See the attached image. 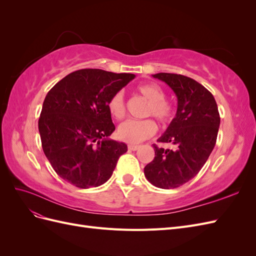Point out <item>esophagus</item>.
I'll use <instances>...</instances> for the list:
<instances>
[{"mask_svg":"<svg viewBox=\"0 0 256 256\" xmlns=\"http://www.w3.org/2000/svg\"><path fill=\"white\" fill-rule=\"evenodd\" d=\"M138 145H134V144H129L128 145V150H138Z\"/></svg>","mask_w":256,"mask_h":256,"instance_id":"1","label":"esophagus"}]
</instances>
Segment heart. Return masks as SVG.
Listing matches in <instances>:
<instances>
[{"instance_id": "b5f03b06", "label": "heart", "mask_w": 256, "mask_h": 256, "mask_svg": "<svg viewBox=\"0 0 256 256\" xmlns=\"http://www.w3.org/2000/svg\"><path fill=\"white\" fill-rule=\"evenodd\" d=\"M136 90L142 97L148 100L145 116H154L161 125H166L172 120L173 106L166 100L164 90L154 84H143L138 86ZM108 110L116 120H122L125 116L126 106L122 92H116L110 97L108 102ZM156 130L157 126L152 120H129L120 124L118 129V136L122 141L136 144L152 136Z\"/></svg>"}]
</instances>
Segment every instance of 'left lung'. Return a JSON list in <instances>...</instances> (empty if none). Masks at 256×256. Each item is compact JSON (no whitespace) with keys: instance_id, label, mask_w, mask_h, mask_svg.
<instances>
[{"instance_id":"left-lung-1","label":"left lung","mask_w":256,"mask_h":256,"mask_svg":"<svg viewBox=\"0 0 256 256\" xmlns=\"http://www.w3.org/2000/svg\"><path fill=\"white\" fill-rule=\"evenodd\" d=\"M152 76L166 82L177 97L175 118L158 138L175 148L154 144V158L144 168V174L154 187L174 189L188 182L205 164L216 145L220 115L212 92L196 80L166 72Z\"/></svg>"}]
</instances>
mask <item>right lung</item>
<instances>
[{"instance_id": "obj_1", "label": "right lung", "mask_w": 256, "mask_h": 256, "mask_svg": "<svg viewBox=\"0 0 256 256\" xmlns=\"http://www.w3.org/2000/svg\"><path fill=\"white\" fill-rule=\"evenodd\" d=\"M134 76L80 69L49 90L38 130L46 157L64 180L88 189L102 186L112 176L127 145L108 138L115 130L108 102Z\"/></svg>"}]
</instances>
